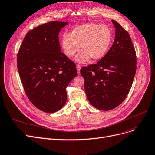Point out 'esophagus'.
Listing matches in <instances>:
<instances>
[{
  "label": "esophagus",
  "instance_id": "34e87169",
  "mask_svg": "<svg viewBox=\"0 0 155 155\" xmlns=\"http://www.w3.org/2000/svg\"><path fill=\"white\" fill-rule=\"evenodd\" d=\"M80 68H81V66H80L79 64H77V70L78 71V73H80Z\"/></svg>",
  "mask_w": 155,
  "mask_h": 155
}]
</instances>
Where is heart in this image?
Listing matches in <instances>:
<instances>
[{"label": "heart", "instance_id": "obj_1", "mask_svg": "<svg viewBox=\"0 0 155 155\" xmlns=\"http://www.w3.org/2000/svg\"><path fill=\"white\" fill-rule=\"evenodd\" d=\"M113 34L108 26L95 23H86L74 27L70 34H63L61 45L64 54L71 58L80 49L76 61L84 63L91 58L97 61L106 54L112 41Z\"/></svg>", "mask_w": 155, "mask_h": 155}]
</instances>
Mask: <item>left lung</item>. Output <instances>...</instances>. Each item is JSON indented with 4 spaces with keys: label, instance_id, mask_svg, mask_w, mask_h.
Returning a JSON list of instances; mask_svg holds the SVG:
<instances>
[{
    "label": "left lung",
    "instance_id": "1",
    "mask_svg": "<svg viewBox=\"0 0 155 155\" xmlns=\"http://www.w3.org/2000/svg\"><path fill=\"white\" fill-rule=\"evenodd\" d=\"M115 38L106 54L96 63L80 70L89 103L108 111L122 103L129 94L136 71V54L130 35L115 20Z\"/></svg>",
    "mask_w": 155,
    "mask_h": 155
}]
</instances>
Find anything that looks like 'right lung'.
Instances as JSON below:
<instances>
[{
    "instance_id": "obj_1",
    "label": "right lung",
    "mask_w": 155,
    "mask_h": 155,
    "mask_svg": "<svg viewBox=\"0 0 155 155\" xmlns=\"http://www.w3.org/2000/svg\"><path fill=\"white\" fill-rule=\"evenodd\" d=\"M67 22L51 21L26 33L17 55L24 90L40 110L52 113L66 103V88L77 75L76 65L61 52L58 35Z\"/></svg>"
}]
</instances>
